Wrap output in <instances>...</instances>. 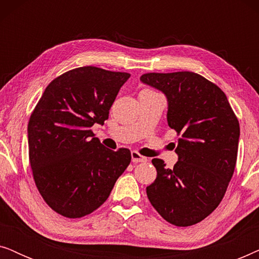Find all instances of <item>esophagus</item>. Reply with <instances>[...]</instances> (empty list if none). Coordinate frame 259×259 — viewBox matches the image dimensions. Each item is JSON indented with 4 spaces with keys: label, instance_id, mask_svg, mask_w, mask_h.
I'll use <instances>...</instances> for the list:
<instances>
[{
    "label": "esophagus",
    "instance_id": "obj_1",
    "mask_svg": "<svg viewBox=\"0 0 259 259\" xmlns=\"http://www.w3.org/2000/svg\"><path fill=\"white\" fill-rule=\"evenodd\" d=\"M131 155H132V161L133 162H145L147 160L144 155H141L138 151H132L131 152Z\"/></svg>",
    "mask_w": 259,
    "mask_h": 259
}]
</instances>
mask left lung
Segmentation results:
<instances>
[{"mask_svg":"<svg viewBox=\"0 0 259 259\" xmlns=\"http://www.w3.org/2000/svg\"><path fill=\"white\" fill-rule=\"evenodd\" d=\"M140 79L164 92L168 126L180 136L175 167L152 159L157 178L146 187L147 197L166 222L194 225L217 208L232 178L238 119L224 92L199 74L146 73Z\"/></svg>","mask_w":259,"mask_h":259,"instance_id":"8db88e82","label":"left lung"}]
</instances>
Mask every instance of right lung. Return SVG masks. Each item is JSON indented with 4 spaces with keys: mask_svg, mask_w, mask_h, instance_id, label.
Segmentation results:
<instances>
[{
    "mask_svg": "<svg viewBox=\"0 0 259 259\" xmlns=\"http://www.w3.org/2000/svg\"><path fill=\"white\" fill-rule=\"evenodd\" d=\"M131 76L94 66L70 69L46 88L28 122L29 162L46 204L66 218H81L107 200L131 162L128 148L112 151L91 127L104 123Z\"/></svg>",
    "mask_w": 259,
    "mask_h": 259,
    "instance_id": "add662e5",
    "label": "right lung"
}]
</instances>
